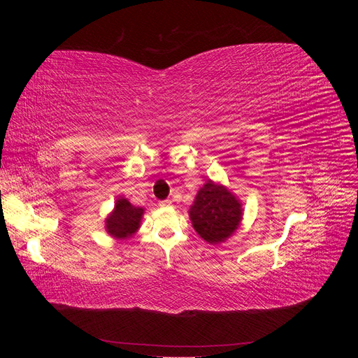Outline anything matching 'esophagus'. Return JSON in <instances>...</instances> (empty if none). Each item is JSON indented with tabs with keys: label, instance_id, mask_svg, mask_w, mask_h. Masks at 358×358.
<instances>
[{
	"label": "esophagus",
	"instance_id": "esophagus-1",
	"mask_svg": "<svg viewBox=\"0 0 358 358\" xmlns=\"http://www.w3.org/2000/svg\"><path fill=\"white\" fill-rule=\"evenodd\" d=\"M171 200L170 199H167V200H162V201H159V206H161V208H170V206H171Z\"/></svg>",
	"mask_w": 358,
	"mask_h": 358
}]
</instances>
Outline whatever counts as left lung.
I'll return each mask as SVG.
<instances>
[{
  "label": "left lung",
  "instance_id": "obj_1",
  "mask_svg": "<svg viewBox=\"0 0 358 358\" xmlns=\"http://www.w3.org/2000/svg\"><path fill=\"white\" fill-rule=\"evenodd\" d=\"M189 216L194 229L206 242L220 243L237 230L242 208L229 189L209 180L199 191Z\"/></svg>",
  "mask_w": 358,
  "mask_h": 358
}]
</instances>
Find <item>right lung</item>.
Segmentation results:
<instances>
[{"mask_svg": "<svg viewBox=\"0 0 358 358\" xmlns=\"http://www.w3.org/2000/svg\"><path fill=\"white\" fill-rule=\"evenodd\" d=\"M143 209L136 208L127 199L116 200L115 210L109 218L106 220L107 233L116 239H125V237L136 233L142 220Z\"/></svg>", "mask_w": 358, "mask_h": 358, "instance_id": "1", "label": "right lung"}]
</instances>
